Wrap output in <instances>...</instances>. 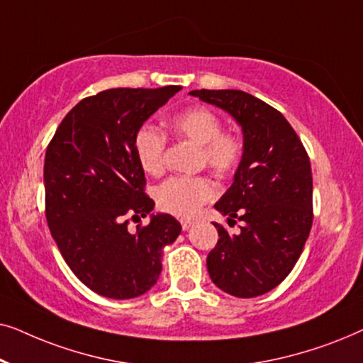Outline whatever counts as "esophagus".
Instances as JSON below:
<instances>
[{
  "label": "esophagus",
  "instance_id": "1",
  "mask_svg": "<svg viewBox=\"0 0 363 363\" xmlns=\"http://www.w3.org/2000/svg\"><path fill=\"white\" fill-rule=\"evenodd\" d=\"M180 225H182V230L186 231V230H190L193 225H195V221H193V220H182Z\"/></svg>",
  "mask_w": 363,
  "mask_h": 363
}]
</instances>
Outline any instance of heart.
Masks as SVG:
<instances>
[{
  "label": "heart",
  "mask_w": 363,
  "mask_h": 363,
  "mask_svg": "<svg viewBox=\"0 0 363 363\" xmlns=\"http://www.w3.org/2000/svg\"><path fill=\"white\" fill-rule=\"evenodd\" d=\"M172 133L200 147V163L218 175L236 172L245 157V140L235 130H223L221 118L205 106L183 108L168 121ZM167 137L157 128L142 125L133 135V152L140 167L153 177L165 170ZM216 196V185L208 177H173L157 190L163 211L190 218Z\"/></svg>",
  "instance_id": "b5f03b06"
}]
</instances>
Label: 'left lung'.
<instances>
[{
	"label": "left lung",
	"instance_id": "obj_1",
	"mask_svg": "<svg viewBox=\"0 0 363 363\" xmlns=\"http://www.w3.org/2000/svg\"><path fill=\"white\" fill-rule=\"evenodd\" d=\"M241 125L245 157L215 208L241 221L231 235L215 223L218 242L206 257L211 281L228 294H266L296 266L312 228V170L301 138L284 116L242 91H191Z\"/></svg>",
	"mask_w": 363,
	"mask_h": 363
}]
</instances>
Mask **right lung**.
<instances>
[{
  "instance_id": "add662e5",
  "label": "right lung",
  "mask_w": 363,
  "mask_h": 363,
  "mask_svg": "<svg viewBox=\"0 0 363 363\" xmlns=\"http://www.w3.org/2000/svg\"><path fill=\"white\" fill-rule=\"evenodd\" d=\"M108 89L82 99L59 123L44 158L46 220L77 279L108 299H133L155 284L162 250L182 226L165 213L128 230L153 210L133 135L180 91Z\"/></svg>"
}]
</instances>
